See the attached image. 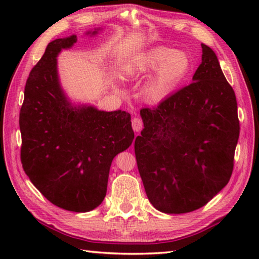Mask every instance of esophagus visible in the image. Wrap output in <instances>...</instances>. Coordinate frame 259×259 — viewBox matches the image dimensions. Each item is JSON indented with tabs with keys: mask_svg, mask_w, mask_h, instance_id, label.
I'll return each instance as SVG.
<instances>
[{
	"mask_svg": "<svg viewBox=\"0 0 259 259\" xmlns=\"http://www.w3.org/2000/svg\"><path fill=\"white\" fill-rule=\"evenodd\" d=\"M142 128H144V122H142V120L139 118H134L133 119V129L136 131V133H139Z\"/></svg>",
	"mask_w": 259,
	"mask_h": 259,
	"instance_id": "1",
	"label": "esophagus"
}]
</instances>
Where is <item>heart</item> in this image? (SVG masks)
Here are the masks:
<instances>
[{
  "label": "heart",
  "instance_id": "heart-1",
  "mask_svg": "<svg viewBox=\"0 0 259 259\" xmlns=\"http://www.w3.org/2000/svg\"><path fill=\"white\" fill-rule=\"evenodd\" d=\"M191 65V58L186 51L157 47L141 53L134 62L126 65L123 74L135 79L153 72L142 88V96L148 102L158 103L187 78Z\"/></svg>",
  "mask_w": 259,
  "mask_h": 259
}]
</instances>
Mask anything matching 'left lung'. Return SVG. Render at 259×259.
<instances>
[{
  "instance_id": "left-lung-1",
  "label": "left lung",
  "mask_w": 259,
  "mask_h": 259,
  "mask_svg": "<svg viewBox=\"0 0 259 259\" xmlns=\"http://www.w3.org/2000/svg\"><path fill=\"white\" fill-rule=\"evenodd\" d=\"M192 83L155 109L144 122L135 152L148 199L164 213L205 206L228 184L239 138L237 101L216 53L201 45Z\"/></svg>"
}]
</instances>
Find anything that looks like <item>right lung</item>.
I'll return each mask as SVG.
<instances>
[{"instance_id":"right-lung-1","label":"right lung","mask_w":259,"mask_h":259,"mask_svg":"<svg viewBox=\"0 0 259 259\" xmlns=\"http://www.w3.org/2000/svg\"><path fill=\"white\" fill-rule=\"evenodd\" d=\"M76 40L72 34L49 43L31 71L20 112L21 161L31 183L53 205L87 212L103 201L113 158L128 149L135 134L128 112L75 103L64 91L58 56Z\"/></svg>"}]
</instances>
